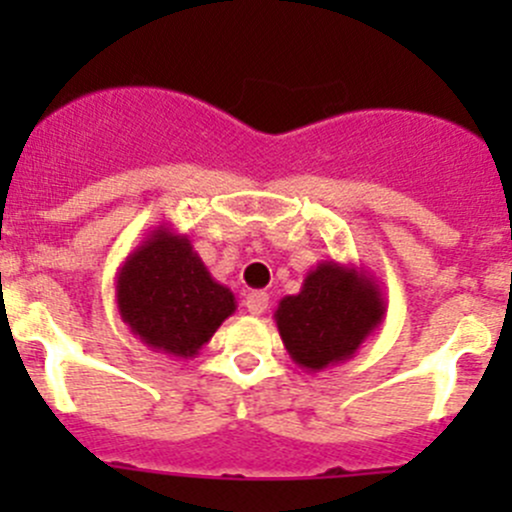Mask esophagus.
<instances>
[{"instance_id":"1","label":"esophagus","mask_w":512,"mask_h":512,"mask_svg":"<svg viewBox=\"0 0 512 512\" xmlns=\"http://www.w3.org/2000/svg\"><path fill=\"white\" fill-rule=\"evenodd\" d=\"M267 304H270V297H267V292H250V294H247V297H245L247 312L255 314V317H260V314L265 312Z\"/></svg>"}]
</instances>
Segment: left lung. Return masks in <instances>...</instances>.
<instances>
[{"label": "left lung", "mask_w": 512, "mask_h": 512, "mask_svg": "<svg viewBox=\"0 0 512 512\" xmlns=\"http://www.w3.org/2000/svg\"><path fill=\"white\" fill-rule=\"evenodd\" d=\"M384 314L386 299L374 275L352 262L322 260L297 294L280 299L275 322L294 364L314 374L352 359Z\"/></svg>", "instance_id": "obj_1"}]
</instances>
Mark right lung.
Here are the masks:
<instances>
[{"mask_svg":"<svg viewBox=\"0 0 512 512\" xmlns=\"http://www.w3.org/2000/svg\"><path fill=\"white\" fill-rule=\"evenodd\" d=\"M118 314L153 352L193 359L237 309L230 287L215 282L188 235L158 225L116 275Z\"/></svg>","mask_w":512,"mask_h":512,"instance_id":"obj_1","label":"right lung"}]
</instances>
